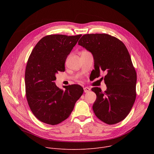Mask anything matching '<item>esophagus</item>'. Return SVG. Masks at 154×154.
I'll list each match as a JSON object with an SVG mask.
<instances>
[{"instance_id": "34e87169", "label": "esophagus", "mask_w": 154, "mask_h": 154, "mask_svg": "<svg viewBox=\"0 0 154 154\" xmlns=\"http://www.w3.org/2000/svg\"><path fill=\"white\" fill-rule=\"evenodd\" d=\"M83 90L85 93H88V91H90V88L89 87H84L83 88Z\"/></svg>"}]
</instances>
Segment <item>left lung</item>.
<instances>
[{
	"mask_svg": "<svg viewBox=\"0 0 154 154\" xmlns=\"http://www.w3.org/2000/svg\"><path fill=\"white\" fill-rule=\"evenodd\" d=\"M78 45L92 54L95 77L102 71L106 73V90L91 89L97 96L93 105L94 114L107 124L119 122L128 115L136 99L137 73L127 49L121 41L105 33L84 35Z\"/></svg>",
	"mask_w": 154,
	"mask_h": 154,
	"instance_id": "1",
	"label": "left lung"
}]
</instances>
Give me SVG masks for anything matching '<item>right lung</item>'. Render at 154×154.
<instances>
[{
    "instance_id": "right-lung-1",
    "label": "right lung",
    "mask_w": 154,
    "mask_h": 154,
    "mask_svg": "<svg viewBox=\"0 0 154 154\" xmlns=\"http://www.w3.org/2000/svg\"><path fill=\"white\" fill-rule=\"evenodd\" d=\"M81 36H46L29 57L25 72L27 100L33 115L44 123L56 125L66 119L83 93L79 85L63 90L54 82L59 71H65L66 60Z\"/></svg>"
}]
</instances>
